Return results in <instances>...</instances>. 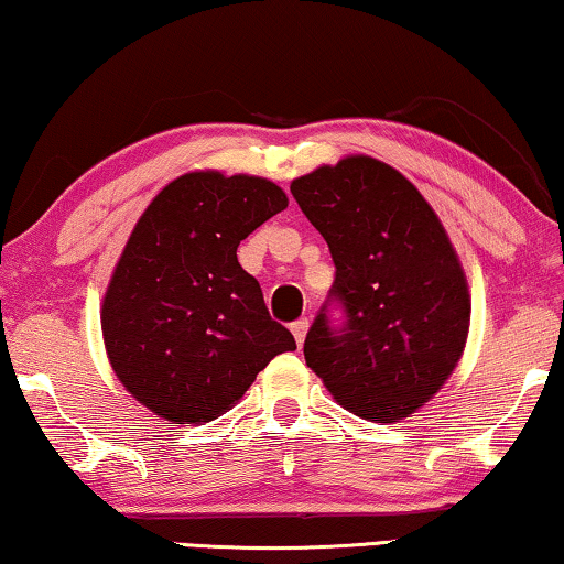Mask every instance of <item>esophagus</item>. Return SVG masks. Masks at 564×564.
Listing matches in <instances>:
<instances>
[{"label": "esophagus", "instance_id": "esophagus-1", "mask_svg": "<svg viewBox=\"0 0 564 564\" xmlns=\"http://www.w3.org/2000/svg\"><path fill=\"white\" fill-rule=\"evenodd\" d=\"M290 330L294 335V343L302 345V343H305V337H307V330H310V319L307 317L294 319V323L290 325Z\"/></svg>", "mask_w": 564, "mask_h": 564}]
</instances>
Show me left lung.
<instances>
[{
	"label": "left lung",
	"mask_w": 564,
	"mask_h": 564,
	"mask_svg": "<svg viewBox=\"0 0 564 564\" xmlns=\"http://www.w3.org/2000/svg\"><path fill=\"white\" fill-rule=\"evenodd\" d=\"M290 192L335 264L307 366L355 415L401 421L444 386L466 343L471 302L452 241L419 188L368 155L294 178Z\"/></svg>",
	"instance_id": "8db88e82"
}]
</instances>
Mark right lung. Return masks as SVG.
Here are the masks:
<instances>
[{
  "label": "right lung",
  "mask_w": 564,
  "mask_h": 564,
  "mask_svg": "<svg viewBox=\"0 0 564 564\" xmlns=\"http://www.w3.org/2000/svg\"><path fill=\"white\" fill-rule=\"evenodd\" d=\"M282 209L272 181L196 171L138 219L102 302V337L120 383L161 419H216L274 355L297 348L237 259L239 241Z\"/></svg>",
  "instance_id": "right-lung-1"
}]
</instances>
